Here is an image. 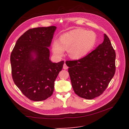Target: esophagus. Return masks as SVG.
<instances>
[{
	"mask_svg": "<svg viewBox=\"0 0 129 129\" xmlns=\"http://www.w3.org/2000/svg\"><path fill=\"white\" fill-rule=\"evenodd\" d=\"M63 69H65V70H67V69H68V67L67 65H66V64H65V63H64V65H63Z\"/></svg>",
	"mask_w": 129,
	"mask_h": 129,
	"instance_id": "obj_1",
	"label": "esophagus"
}]
</instances>
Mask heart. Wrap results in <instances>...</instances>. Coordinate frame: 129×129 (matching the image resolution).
I'll use <instances>...</instances> for the list:
<instances>
[{"label": "heart", "instance_id": "obj_1", "mask_svg": "<svg viewBox=\"0 0 129 129\" xmlns=\"http://www.w3.org/2000/svg\"><path fill=\"white\" fill-rule=\"evenodd\" d=\"M97 36L92 31L82 29L72 30L62 34L60 41L55 40L52 44V50L57 56H61L65 50L73 59H79L85 55L94 47Z\"/></svg>", "mask_w": 129, "mask_h": 129}]
</instances>
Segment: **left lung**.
I'll use <instances>...</instances> for the list:
<instances>
[{
    "instance_id": "1",
    "label": "left lung",
    "mask_w": 129,
    "mask_h": 129,
    "mask_svg": "<svg viewBox=\"0 0 129 129\" xmlns=\"http://www.w3.org/2000/svg\"><path fill=\"white\" fill-rule=\"evenodd\" d=\"M116 54L108 37L86 56L66 61L74 91L79 96L92 99L101 95L115 73Z\"/></svg>"
}]
</instances>
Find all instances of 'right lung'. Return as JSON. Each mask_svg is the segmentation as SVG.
Returning <instances> with one entry per match:
<instances>
[{"label":"right lung","instance_id":"right-lung-1","mask_svg":"<svg viewBox=\"0 0 129 129\" xmlns=\"http://www.w3.org/2000/svg\"><path fill=\"white\" fill-rule=\"evenodd\" d=\"M56 27L29 29L16 41L10 55L13 80L29 99L39 101L53 94L54 81L62 70L64 61L49 59L50 46Z\"/></svg>","mask_w":129,"mask_h":129}]
</instances>
